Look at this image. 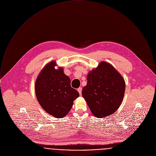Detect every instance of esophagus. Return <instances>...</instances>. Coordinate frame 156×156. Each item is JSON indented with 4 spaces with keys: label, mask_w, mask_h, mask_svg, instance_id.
<instances>
[{
    "label": "esophagus",
    "mask_w": 156,
    "mask_h": 156,
    "mask_svg": "<svg viewBox=\"0 0 156 156\" xmlns=\"http://www.w3.org/2000/svg\"><path fill=\"white\" fill-rule=\"evenodd\" d=\"M77 90H78V92H79L80 95H81V93H82V88H81V87H79V88L77 89Z\"/></svg>",
    "instance_id": "1"
}]
</instances>
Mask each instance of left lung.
<instances>
[{"label":"left lung","instance_id":"obj_1","mask_svg":"<svg viewBox=\"0 0 156 156\" xmlns=\"http://www.w3.org/2000/svg\"><path fill=\"white\" fill-rule=\"evenodd\" d=\"M87 80L82 95L94 115L103 118L114 113L125 91V82L121 75L110 64L101 62L89 72Z\"/></svg>","mask_w":156,"mask_h":156}]
</instances>
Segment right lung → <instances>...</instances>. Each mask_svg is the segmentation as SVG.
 <instances>
[{
    "label": "right lung",
    "mask_w": 156,
    "mask_h": 156,
    "mask_svg": "<svg viewBox=\"0 0 156 156\" xmlns=\"http://www.w3.org/2000/svg\"><path fill=\"white\" fill-rule=\"evenodd\" d=\"M56 62L47 64L39 73L35 83L38 102L49 114L62 118L71 109L73 101L79 97L78 92L70 86V80Z\"/></svg>",
    "instance_id": "right-lung-1"
}]
</instances>
